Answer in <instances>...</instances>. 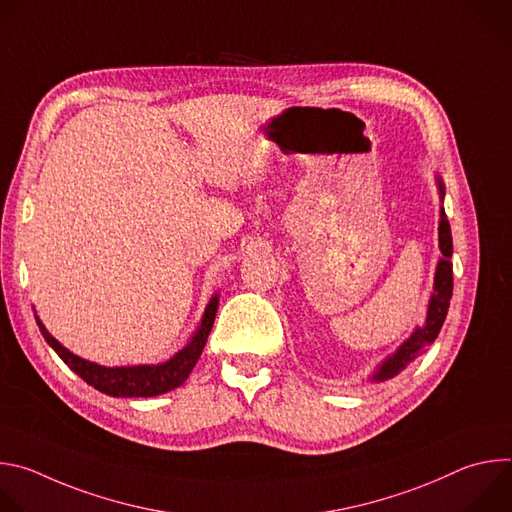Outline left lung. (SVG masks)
I'll list each match as a JSON object with an SVG mask.
<instances>
[{"instance_id": "left-lung-1", "label": "left lung", "mask_w": 512, "mask_h": 512, "mask_svg": "<svg viewBox=\"0 0 512 512\" xmlns=\"http://www.w3.org/2000/svg\"><path fill=\"white\" fill-rule=\"evenodd\" d=\"M437 188H440V198L444 200L446 188L440 178H437ZM437 235H440L442 259L437 261V267H435L433 294L429 298L425 324L421 328H415L413 334L389 358H385L381 362V367H377L375 375L371 377V381H375V383L393 379L403 369H407L409 364L425 350V346L437 338V334H440V330L444 326V320H446L448 308H450V300H452V289H454V275H452V261H450L454 245H452V231H450V223H448V216L444 212V206L440 210V233Z\"/></svg>"}]
</instances>
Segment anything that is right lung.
I'll return each mask as SVG.
<instances>
[{"label": "right lung", "instance_id": "obj_1", "mask_svg": "<svg viewBox=\"0 0 512 512\" xmlns=\"http://www.w3.org/2000/svg\"><path fill=\"white\" fill-rule=\"evenodd\" d=\"M216 310H218V296H212V300L204 310L198 330L182 350H178L166 362L137 364V367H103V364L85 360L66 350L54 336H50L38 316H36V322L44 340L68 364V369L75 371L87 385L111 397H156L180 387L188 379L212 330Z\"/></svg>", "mask_w": 512, "mask_h": 512}]
</instances>
